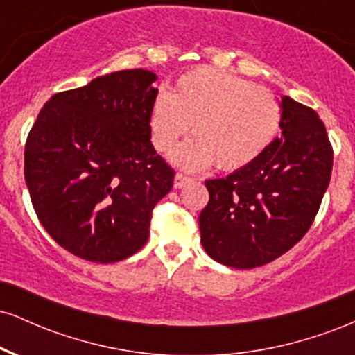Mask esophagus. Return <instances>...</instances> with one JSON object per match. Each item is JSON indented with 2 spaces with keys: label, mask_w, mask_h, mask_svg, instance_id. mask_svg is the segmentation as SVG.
<instances>
[{
  "label": "esophagus",
  "mask_w": 355,
  "mask_h": 355,
  "mask_svg": "<svg viewBox=\"0 0 355 355\" xmlns=\"http://www.w3.org/2000/svg\"><path fill=\"white\" fill-rule=\"evenodd\" d=\"M191 178L187 177V175L183 173H177L175 175V180H173V187L175 189H182V187H185L187 183H190Z\"/></svg>",
  "instance_id": "obj_1"
}]
</instances>
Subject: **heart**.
<instances>
[{
    "instance_id": "1",
    "label": "heart",
    "mask_w": 355,
    "mask_h": 355,
    "mask_svg": "<svg viewBox=\"0 0 355 355\" xmlns=\"http://www.w3.org/2000/svg\"><path fill=\"white\" fill-rule=\"evenodd\" d=\"M197 138L178 146L172 160L187 170L217 164L245 168L274 144L282 108L266 87L217 68L183 73L173 93L160 92L150 110V133L158 152H168L190 130Z\"/></svg>"
}]
</instances>
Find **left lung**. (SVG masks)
Wrapping results in <instances>:
<instances>
[{
  "mask_svg": "<svg viewBox=\"0 0 355 355\" xmlns=\"http://www.w3.org/2000/svg\"><path fill=\"white\" fill-rule=\"evenodd\" d=\"M282 137L254 164L207 180L200 240L211 259L255 268L279 259L311 229L332 173L327 130L312 108L282 96Z\"/></svg>",
  "mask_w": 355,
  "mask_h": 355,
  "instance_id": "1",
  "label": "left lung"
}]
</instances>
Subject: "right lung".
Here are the masks:
<instances>
[{"mask_svg": "<svg viewBox=\"0 0 355 355\" xmlns=\"http://www.w3.org/2000/svg\"><path fill=\"white\" fill-rule=\"evenodd\" d=\"M148 70L98 76L44 103L24 145V180L44 230L80 259L112 263L150 235L175 172L150 141Z\"/></svg>", "mask_w": 355, "mask_h": 355, "instance_id": "1", "label": "right lung"}]
</instances>
